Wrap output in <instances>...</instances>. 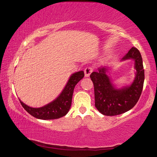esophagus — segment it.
Wrapping results in <instances>:
<instances>
[{"mask_svg": "<svg viewBox=\"0 0 157 157\" xmlns=\"http://www.w3.org/2000/svg\"><path fill=\"white\" fill-rule=\"evenodd\" d=\"M93 69L91 67H87L84 70V73H85V76L86 77H89L90 74L92 72Z\"/></svg>", "mask_w": 157, "mask_h": 157, "instance_id": "esophagus-1", "label": "esophagus"}]
</instances>
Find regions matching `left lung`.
<instances>
[{
  "instance_id": "1",
  "label": "left lung",
  "mask_w": 157,
  "mask_h": 157,
  "mask_svg": "<svg viewBox=\"0 0 157 157\" xmlns=\"http://www.w3.org/2000/svg\"><path fill=\"white\" fill-rule=\"evenodd\" d=\"M132 59L135 60V78L130 86L115 88L106 74L108 69L100 67L93 71L90 78L94 84L95 107L105 116H115L130 110L138 102L144 83L143 60L139 49L132 47L122 60Z\"/></svg>"
}]
</instances>
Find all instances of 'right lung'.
Masks as SVG:
<instances>
[{
    "instance_id": "add662e5",
    "label": "right lung",
    "mask_w": 157,
    "mask_h": 157,
    "mask_svg": "<svg viewBox=\"0 0 157 157\" xmlns=\"http://www.w3.org/2000/svg\"><path fill=\"white\" fill-rule=\"evenodd\" d=\"M83 77V71H77L73 74L58 98L48 105L41 108H33L25 105L20 99L19 101L23 108L29 114L36 119L43 120L59 119L67 114L70 110L74 87Z\"/></svg>"
}]
</instances>
